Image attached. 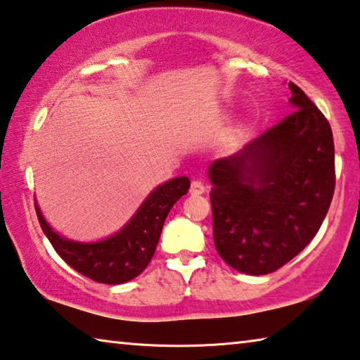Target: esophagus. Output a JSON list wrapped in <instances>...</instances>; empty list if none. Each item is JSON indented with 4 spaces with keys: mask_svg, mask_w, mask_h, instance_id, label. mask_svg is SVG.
<instances>
[{
    "mask_svg": "<svg viewBox=\"0 0 360 360\" xmlns=\"http://www.w3.org/2000/svg\"><path fill=\"white\" fill-rule=\"evenodd\" d=\"M205 192V186H203V182L202 181H192V184H191V193L192 195H200V193H203Z\"/></svg>",
    "mask_w": 360,
    "mask_h": 360,
    "instance_id": "34e87169",
    "label": "esophagus"
}]
</instances>
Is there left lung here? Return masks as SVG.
I'll list each match as a JSON object with an SVG mask.
<instances>
[{"label": "left lung", "mask_w": 360, "mask_h": 360, "mask_svg": "<svg viewBox=\"0 0 360 360\" xmlns=\"http://www.w3.org/2000/svg\"><path fill=\"white\" fill-rule=\"evenodd\" d=\"M288 86L293 112L208 167L214 247L250 276L293 259L321 229L333 198L332 128L303 89Z\"/></svg>", "instance_id": "left-lung-1"}]
</instances>
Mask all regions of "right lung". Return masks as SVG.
<instances>
[{"mask_svg":"<svg viewBox=\"0 0 360 360\" xmlns=\"http://www.w3.org/2000/svg\"><path fill=\"white\" fill-rule=\"evenodd\" d=\"M191 187L187 176L155 187L138 211L117 233L99 242H75L51 227L35 203L39 226L57 255L77 272L94 282L117 285L138 277L155 253L163 222L169 210Z\"/></svg>","mask_w":360,"mask_h":360,"instance_id":"right-lung-1","label":"right lung"}]
</instances>
